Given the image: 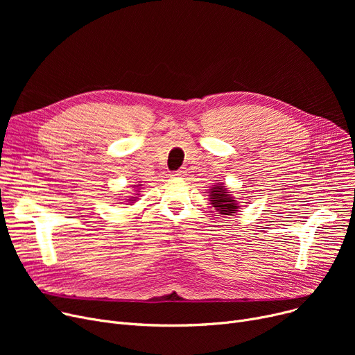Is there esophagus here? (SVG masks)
<instances>
[{
	"mask_svg": "<svg viewBox=\"0 0 355 355\" xmlns=\"http://www.w3.org/2000/svg\"><path fill=\"white\" fill-rule=\"evenodd\" d=\"M185 175H187V171L185 170H178L171 174V177H174V178H180V177H185Z\"/></svg>",
	"mask_w": 355,
	"mask_h": 355,
	"instance_id": "1",
	"label": "esophagus"
}]
</instances>
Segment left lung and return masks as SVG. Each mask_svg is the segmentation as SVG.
<instances>
[{
  "label": "left lung",
  "mask_w": 355,
  "mask_h": 355,
  "mask_svg": "<svg viewBox=\"0 0 355 355\" xmlns=\"http://www.w3.org/2000/svg\"><path fill=\"white\" fill-rule=\"evenodd\" d=\"M209 200L210 204L214 207L218 214L223 216H233L236 211H239L240 206L236 197L230 194V191L226 189L225 184H216L209 190Z\"/></svg>",
  "instance_id": "obj_1"
}]
</instances>
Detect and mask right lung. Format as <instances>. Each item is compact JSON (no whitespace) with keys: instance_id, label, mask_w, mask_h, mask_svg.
Instances as JSON below:
<instances>
[{"instance_id":"add662e5","label":"right lung","mask_w":355,"mask_h":355,"mask_svg":"<svg viewBox=\"0 0 355 355\" xmlns=\"http://www.w3.org/2000/svg\"><path fill=\"white\" fill-rule=\"evenodd\" d=\"M138 187H139V185H134V189H138ZM137 191H138V190H137ZM137 196H138V194H137ZM126 201H128V202H135V201H137V197H135V196H134V197L130 196Z\"/></svg>"}]
</instances>
